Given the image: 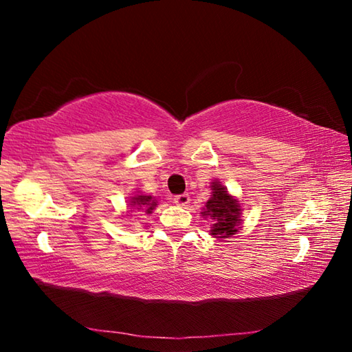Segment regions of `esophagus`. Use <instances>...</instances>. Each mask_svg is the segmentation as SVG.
Here are the masks:
<instances>
[{"instance_id":"obj_1","label":"esophagus","mask_w":352,"mask_h":352,"mask_svg":"<svg viewBox=\"0 0 352 352\" xmlns=\"http://www.w3.org/2000/svg\"><path fill=\"white\" fill-rule=\"evenodd\" d=\"M189 194H178V195H174V204L180 205V206H186L189 204Z\"/></svg>"}]
</instances>
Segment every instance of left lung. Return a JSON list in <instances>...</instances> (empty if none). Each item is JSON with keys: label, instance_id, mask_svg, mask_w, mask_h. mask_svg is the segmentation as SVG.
Listing matches in <instances>:
<instances>
[{"label": "left lung", "instance_id": "obj_1", "mask_svg": "<svg viewBox=\"0 0 352 352\" xmlns=\"http://www.w3.org/2000/svg\"><path fill=\"white\" fill-rule=\"evenodd\" d=\"M212 197L206 201L204 216H210L214 223L211 234L216 237H230L241 228V206L237 200L231 197L222 184L212 183Z\"/></svg>", "mask_w": 352, "mask_h": 352}]
</instances>
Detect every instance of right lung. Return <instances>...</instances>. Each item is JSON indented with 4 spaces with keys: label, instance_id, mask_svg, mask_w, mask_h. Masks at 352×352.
I'll list each match as a JSON object with an SVG mask.
<instances>
[{
    "label": "right lung",
    "instance_id": "right-lung-1",
    "mask_svg": "<svg viewBox=\"0 0 352 352\" xmlns=\"http://www.w3.org/2000/svg\"><path fill=\"white\" fill-rule=\"evenodd\" d=\"M130 205L135 206V210L152 212V210H155V206H157V201L151 195H136V197L130 200Z\"/></svg>",
    "mask_w": 352,
    "mask_h": 352
}]
</instances>
